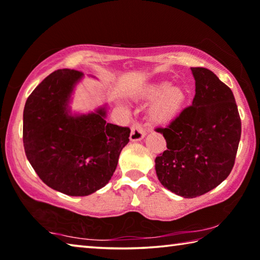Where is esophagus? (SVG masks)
I'll list each match as a JSON object with an SVG mask.
<instances>
[{
    "label": "esophagus",
    "mask_w": 260,
    "mask_h": 260,
    "mask_svg": "<svg viewBox=\"0 0 260 260\" xmlns=\"http://www.w3.org/2000/svg\"><path fill=\"white\" fill-rule=\"evenodd\" d=\"M146 135V130L144 129V126L140 124V123L136 122L131 126V134H130V139L133 142H138V140L143 139Z\"/></svg>",
    "instance_id": "34e87169"
}]
</instances>
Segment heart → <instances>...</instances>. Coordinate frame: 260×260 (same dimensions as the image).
Returning <instances> with one entry per match:
<instances>
[{
  "label": "heart",
  "mask_w": 260,
  "mask_h": 260,
  "mask_svg": "<svg viewBox=\"0 0 260 260\" xmlns=\"http://www.w3.org/2000/svg\"><path fill=\"white\" fill-rule=\"evenodd\" d=\"M143 98L154 101L150 109V116L155 123L167 124L178 116L186 101V93L181 86H170L168 82H161L147 86Z\"/></svg>",
  "instance_id": "1"
}]
</instances>
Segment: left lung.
<instances>
[{
	"label": "left lung",
	"instance_id": "8db88e82",
	"mask_svg": "<svg viewBox=\"0 0 260 260\" xmlns=\"http://www.w3.org/2000/svg\"><path fill=\"white\" fill-rule=\"evenodd\" d=\"M196 80L192 105L166 127L167 150L155 158L165 188L184 198L208 192L223 182L235 164L241 117L231 88L206 68H191Z\"/></svg>",
	"mask_w": 260,
	"mask_h": 260
}]
</instances>
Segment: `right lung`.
Instances as JSON below:
<instances>
[{
    "mask_svg": "<svg viewBox=\"0 0 260 260\" xmlns=\"http://www.w3.org/2000/svg\"><path fill=\"white\" fill-rule=\"evenodd\" d=\"M83 72L58 69L34 88L23 114L26 158L40 180L68 196H87L107 184L130 129L106 121V109L71 116L68 102Z\"/></svg>",
    "mask_w": 260,
    "mask_h": 260,
    "instance_id": "1",
    "label": "right lung"
}]
</instances>
